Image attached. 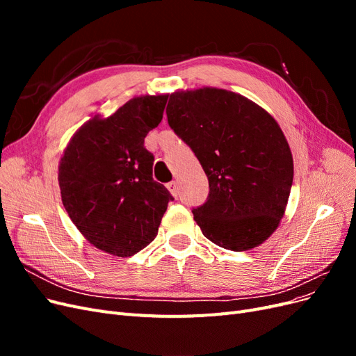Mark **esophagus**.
<instances>
[{
	"label": "esophagus",
	"instance_id": "obj_1",
	"mask_svg": "<svg viewBox=\"0 0 356 356\" xmlns=\"http://www.w3.org/2000/svg\"><path fill=\"white\" fill-rule=\"evenodd\" d=\"M166 187H168V190L172 193V196H175V197L178 196V182H177V181L168 182Z\"/></svg>",
	"mask_w": 356,
	"mask_h": 356
}]
</instances>
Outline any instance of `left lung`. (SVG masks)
I'll return each instance as SVG.
<instances>
[{
	"instance_id": "obj_1",
	"label": "left lung",
	"mask_w": 356,
	"mask_h": 356,
	"mask_svg": "<svg viewBox=\"0 0 356 356\" xmlns=\"http://www.w3.org/2000/svg\"><path fill=\"white\" fill-rule=\"evenodd\" d=\"M166 114L209 181L207 202L191 211L204 238L236 252L263 243L284 217L294 177L275 118L242 95L212 88L172 93Z\"/></svg>"
}]
</instances>
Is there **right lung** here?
I'll return each mask as SVG.
<instances>
[{
  "label": "right lung",
  "mask_w": 356,
  "mask_h": 356,
  "mask_svg": "<svg viewBox=\"0 0 356 356\" xmlns=\"http://www.w3.org/2000/svg\"><path fill=\"white\" fill-rule=\"evenodd\" d=\"M168 95L141 96L72 136L59 165L62 203L98 250L131 257L157 236L168 188L153 179L154 156L144 139L163 118Z\"/></svg>",
  "instance_id": "right-lung-1"
}]
</instances>
